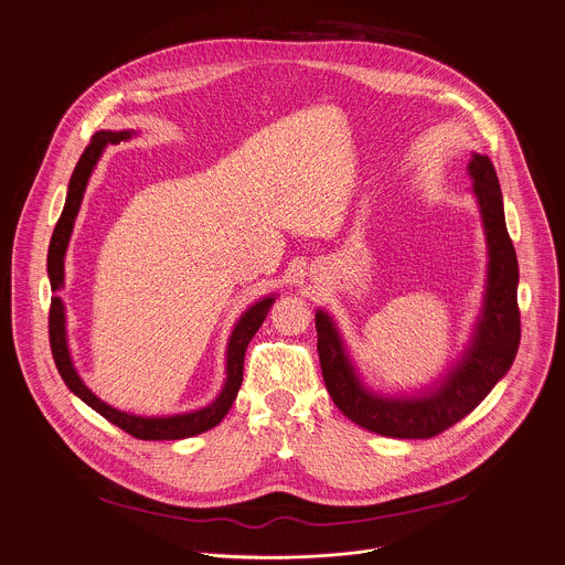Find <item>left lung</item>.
<instances>
[{
  "label": "left lung",
  "mask_w": 565,
  "mask_h": 565,
  "mask_svg": "<svg viewBox=\"0 0 565 565\" xmlns=\"http://www.w3.org/2000/svg\"><path fill=\"white\" fill-rule=\"evenodd\" d=\"M475 195L479 200L488 250V292L477 337L466 359L437 393L422 399H384L365 393L343 352L337 328L326 312L315 315L317 350L326 391L334 406L356 426L397 439H430L470 415L514 361L521 339L516 303L519 266L505 228L499 177L486 154L470 161Z\"/></svg>",
  "instance_id": "obj_1"
}]
</instances>
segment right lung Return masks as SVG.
Segmentation results:
<instances>
[{"label":"right lung","instance_id":"1","mask_svg":"<svg viewBox=\"0 0 565 565\" xmlns=\"http://www.w3.org/2000/svg\"><path fill=\"white\" fill-rule=\"evenodd\" d=\"M130 132H110V130H99L93 135L90 143L84 148L71 183H68V195H66V204L62 211V217L53 231V239H51V248H49V277H51V288L57 290L64 284V253L71 239V231L86 191V181L102 154V150L106 148V143H117L121 139H128ZM273 297L262 299L259 303H255L253 308H248L244 312V317L237 321L231 343H228V377H226V386L222 391V395L206 406L204 411H195L188 415H174V417H159V419H146V417H135V415H126L121 411L110 408L108 404H104L102 399H97L77 377V372L73 367L71 354H68V345H66V326H64V303L60 297L51 299V312H49V339H51V350H53V359L55 365L62 374L64 384L82 399L86 402L93 411H97L104 419H108L110 424H115L117 428H121L124 433H128L135 439H143V441H168V439H185V437H195L202 435L211 428H215L226 413L231 411L233 402L237 399L242 380H244V356H246V348L250 343V339L255 337V332L259 330V326L264 323L270 306H273Z\"/></svg>","mask_w":565,"mask_h":565}]
</instances>
